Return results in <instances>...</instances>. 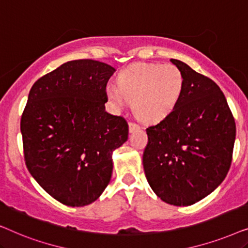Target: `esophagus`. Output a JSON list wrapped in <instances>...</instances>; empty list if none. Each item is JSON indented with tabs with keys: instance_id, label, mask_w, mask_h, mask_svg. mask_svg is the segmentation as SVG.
I'll return each instance as SVG.
<instances>
[{
	"instance_id": "obj_1",
	"label": "esophagus",
	"mask_w": 248,
	"mask_h": 248,
	"mask_svg": "<svg viewBox=\"0 0 248 248\" xmlns=\"http://www.w3.org/2000/svg\"><path fill=\"white\" fill-rule=\"evenodd\" d=\"M137 130H140V126L137 123H131L128 124V131H130V133H133V132H135Z\"/></svg>"
}]
</instances>
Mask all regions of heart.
Segmentation results:
<instances>
[{
    "label": "heart",
    "mask_w": 248,
    "mask_h": 248,
    "mask_svg": "<svg viewBox=\"0 0 248 248\" xmlns=\"http://www.w3.org/2000/svg\"><path fill=\"white\" fill-rule=\"evenodd\" d=\"M185 90V77L174 64L135 63L122 70L117 84L106 87L107 97L117 105L132 101L142 121L157 122L169 116L178 106Z\"/></svg>",
    "instance_id": "heart-1"
}]
</instances>
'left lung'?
<instances>
[{"label":"left lung","instance_id":"left-lung-1","mask_svg":"<svg viewBox=\"0 0 248 248\" xmlns=\"http://www.w3.org/2000/svg\"><path fill=\"white\" fill-rule=\"evenodd\" d=\"M185 77L178 106L147 128L143 168L152 191L168 204L187 206L204 199L228 174L236 124L215 81L171 59Z\"/></svg>","mask_w":248,"mask_h":248}]
</instances>
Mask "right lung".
<instances>
[{"instance_id":"right-lung-1","label":"right lung","mask_w":248,"mask_h":248,"mask_svg":"<svg viewBox=\"0 0 248 248\" xmlns=\"http://www.w3.org/2000/svg\"><path fill=\"white\" fill-rule=\"evenodd\" d=\"M114 72L99 61H70L30 89L20 123L27 168L65 205L99 198L113 172V151L127 140L126 121L105 110Z\"/></svg>"}]
</instances>
